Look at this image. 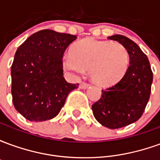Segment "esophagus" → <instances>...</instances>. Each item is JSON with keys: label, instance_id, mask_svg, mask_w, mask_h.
<instances>
[{"label": "esophagus", "instance_id": "1", "mask_svg": "<svg viewBox=\"0 0 160 160\" xmlns=\"http://www.w3.org/2000/svg\"><path fill=\"white\" fill-rule=\"evenodd\" d=\"M88 87H89V84L87 83V82H80V87L81 89H86Z\"/></svg>", "mask_w": 160, "mask_h": 160}]
</instances>
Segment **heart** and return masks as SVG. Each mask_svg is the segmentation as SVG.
I'll use <instances>...</instances> for the list:
<instances>
[{
	"label": "heart",
	"mask_w": 160,
	"mask_h": 160,
	"mask_svg": "<svg viewBox=\"0 0 160 160\" xmlns=\"http://www.w3.org/2000/svg\"><path fill=\"white\" fill-rule=\"evenodd\" d=\"M63 66L78 73L89 69L93 82L107 87L119 82L126 74L129 55L119 42L88 38L73 46L71 55L63 58Z\"/></svg>",
	"instance_id": "b5f03b06"
}]
</instances>
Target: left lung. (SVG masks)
I'll use <instances>...</instances> for the list:
<instances>
[{"mask_svg":"<svg viewBox=\"0 0 160 160\" xmlns=\"http://www.w3.org/2000/svg\"><path fill=\"white\" fill-rule=\"evenodd\" d=\"M127 49L129 66L118 83L102 90L101 98L92 109L103 126L119 128L139 120L148 103L152 83V71L148 56L132 40L122 35L109 37Z\"/></svg>","mask_w":160,"mask_h":160,"instance_id":"obj_1","label":"left lung"}]
</instances>
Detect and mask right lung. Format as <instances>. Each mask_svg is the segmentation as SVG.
<instances>
[{"mask_svg": "<svg viewBox=\"0 0 160 160\" xmlns=\"http://www.w3.org/2000/svg\"><path fill=\"white\" fill-rule=\"evenodd\" d=\"M75 35L42 30L19 46L11 67L12 103L27 120L42 122L58 115L79 84L63 77L62 57Z\"/></svg>", "mask_w": 160, "mask_h": 160, "instance_id": "1", "label": "right lung"}]
</instances>
